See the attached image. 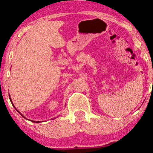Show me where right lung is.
I'll list each match as a JSON object with an SVG mask.
<instances>
[{
	"instance_id": "obj_1",
	"label": "right lung",
	"mask_w": 153,
	"mask_h": 153,
	"mask_svg": "<svg viewBox=\"0 0 153 153\" xmlns=\"http://www.w3.org/2000/svg\"><path fill=\"white\" fill-rule=\"evenodd\" d=\"M9 97H10V102H11V103H12V105H13L14 106V104H13V103H12V100H11V98H10V95H9ZM14 108H15V107H14ZM16 111H18V113H19V114H20V115H22V116H23V117H24V118H25V117L24 116H23V115L22 114H21V113L19 112V111L17 110V109H16ZM55 118H53V119H55ZM26 120H28V119H27V118H26ZM30 121H31V122H33V123H42V122H43V121H35V120H30Z\"/></svg>"
}]
</instances>
